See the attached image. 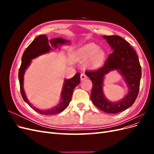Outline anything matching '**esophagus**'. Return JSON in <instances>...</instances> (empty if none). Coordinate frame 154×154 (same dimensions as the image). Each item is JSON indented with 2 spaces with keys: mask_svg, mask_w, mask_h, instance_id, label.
Listing matches in <instances>:
<instances>
[{
  "mask_svg": "<svg viewBox=\"0 0 154 154\" xmlns=\"http://www.w3.org/2000/svg\"><path fill=\"white\" fill-rule=\"evenodd\" d=\"M80 78H81V80H85V79H87V76L86 74H84V73H82L81 74V76H80Z\"/></svg>",
  "mask_w": 154,
  "mask_h": 154,
  "instance_id": "1",
  "label": "esophagus"
}]
</instances>
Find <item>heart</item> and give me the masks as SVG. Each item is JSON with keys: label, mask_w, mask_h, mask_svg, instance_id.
Masks as SVG:
<instances>
[{"label": "heart", "mask_w": 154, "mask_h": 154, "mask_svg": "<svg viewBox=\"0 0 154 154\" xmlns=\"http://www.w3.org/2000/svg\"><path fill=\"white\" fill-rule=\"evenodd\" d=\"M76 57L80 60H87V66L91 68L100 67L103 63L105 53L103 49L94 43H89L82 46L76 51Z\"/></svg>", "instance_id": "obj_1"}]
</instances>
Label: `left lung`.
Masks as SVG:
<instances>
[{"label": "left lung", "mask_w": 154, "mask_h": 154, "mask_svg": "<svg viewBox=\"0 0 154 154\" xmlns=\"http://www.w3.org/2000/svg\"><path fill=\"white\" fill-rule=\"evenodd\" d=\"M113 52L109 54L103 66L86 75L92 83L91 99L94 105L106 113L116 114L131 106L136 101L140 85L141 68L135 50L128 42L118 35L103 36ZM117 69L123 77L128 87V92L118 102H112L106 98L103 85L104 76Z\"/></svg>", "instance_id": "obj_1"}]
</instances>
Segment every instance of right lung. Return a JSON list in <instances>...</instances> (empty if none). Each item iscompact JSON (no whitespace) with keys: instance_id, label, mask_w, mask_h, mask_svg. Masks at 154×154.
<instances>
[{"instance_id":"add662e5","label":"right lung","mask_w":154,"mask_h":154,"mask_svg":"<svg viewBox=\"0 0 154 154\" xmlns=\"http://www.w3.org/2000/svg\"><path fill=\"white\" fill-rule=\"evenodd\" d=\"M70 44V41L62 38H56L49 40L45 35H39L35 38L31 44L26 48L22 57V63L18 71L20 92L22 98L31 108L37 112L44 115H51L61 112L66 109L71 100L74 88L80 82V73H76L72 78L65 79L62 91L60 96V103L52 109L41 110L37 109L27 100L24 89V76L26 70L29 66L31 60L35 59L42 54L49 53L51 51L58 49V46Z\"/></svg>"}]
</instances>
